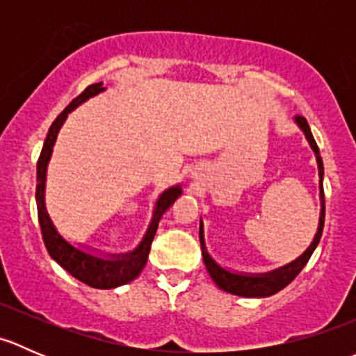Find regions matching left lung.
I'll return each instance as SVG.
<instances>
[{"instance_id":"8db88e82","label":"left lung","mask_w":356,"mask_h":356,"mask_svg":"<svg viewBox=\"0 0 356 356\" xmlns=\"http://www.w3.org/2000/svg\"><path fill=\"white\" fill-rule=\"evenodd\" d=\"M296 122L301 127V131L307 136L308 143L314 148L315 155H317V163H318V177H321V200H322V210H321V222H318V231L315 234L314 243H312L310 248L298 258L293 264L286 265L281 270L270 272L267 275H258V277H251V275H239L232 274V272L225 270L220 265L215 264L211 260L210 254L207 253V248H204V239H203V225L200 227V243H201V253H203L204 265H207L208 274L211 275L215 284L220 289L227 291V293L238 294V296L245 298H264V296H272V294L279 293L281 289H284L289 282H293L296 279V275L303 270L305 265L310 260L312 253L317 248L318 241L322 238V229H324V220H325V200H324V186H322V179H324V163H322V158L318 155V146L315 143L314 136H312L310 125H308L307 118L301 117V115H296Z\"/></svg>"}]
</instances>
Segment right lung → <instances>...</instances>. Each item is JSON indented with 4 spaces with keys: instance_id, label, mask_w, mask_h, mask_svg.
<instances>
[{
    "instance_id": "right-lung-1",
    "label": "right lung",
    "mask_w": 356,
    "mask_h": 356,
    "mask_svg": "<svg viewBox=\"0 0 356 356\" xmlns=\"http://www.w3.org/2000/svg\"><path fill=\"white\" fill-rule=\"evenodd\" d=\"M102 91H105V88H102V82H96V84L88 86V88L77 96V98L72 99L70 105H68L67 108L56 117V120L53 122L51 127H49L44 146H42L41 155H39V160H38L35 203H38V217H39V225H41L42 241H44V246L46 250H48L49 257H51L56 264L62 265L68 274H70L72 277L77 279V281L84 282V284L91 286V288H96V289H111V288H117V286L127 284V282L134 281V279L141 274V270L146 265V260H148L149 248H152L153 238H155L156 234L158 222H160L161 215L165 213V210L170 208L172 203L181 196V188L175 186V188L167 189V191L158 198L155 213H153V220L152 224H149V229L148 232H146L145 239H143L141 245L136 248L132 253L124 254V257H118V258L92 257V254L84 253V251L68 245L65 239L58 234V231L55 229V225H53L51 218H49L48 211H46L44 208L46 167H48L49 156H51V152H53V145H55L56 136H58V131L63 125V122H65L67 115L74 108H77L82 102L99 95Z\"/></svg>"
}]
</instances>
